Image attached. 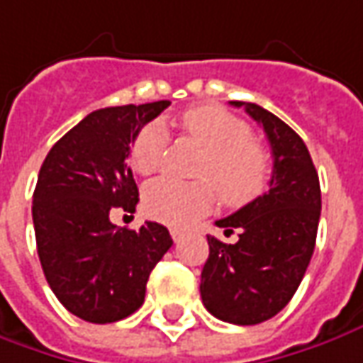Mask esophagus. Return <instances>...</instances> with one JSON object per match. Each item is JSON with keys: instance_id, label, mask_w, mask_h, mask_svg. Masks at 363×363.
<instances>
[{"instance_id": "obj_1", "label": "esophagus", "mask_w": 363, "mask_h": 363, "mask_svg": "<svg viewBox=\"0 0 363 363\" xmlns=\"http://www.w3.org/2000/svg\"><path fill=\"white\" fill-rule=\"evenodd\" d=\"M171 236H172V240H174V242H179V240H181L182 233L179 230V228H171Z\"/></svg>"}]
</instances>
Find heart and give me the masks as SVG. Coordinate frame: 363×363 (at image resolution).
Returning a JSON list of instances; mask_svg holds the SVG:
<instances>
[{
    "label": "heart",
    "instance_id": "obj_1",
    "mask_svg": "<svg viewBox=\"0 0 363 363\" xmlns=\"http://www.w3.org/2000/svg\"><path fill=\"white\" fill-rule=\"evenodd\" d=\"M181 127L206 150L199 167V177L206 181L181 182L162 177L149 182L143 192V206L150 218L171 226L191 224L214 206L215 186L230 206L248 204L266 191L270 157L240 117L216 105H199L182 113ZM164 147L167 129L161 121L145 125L130 143V167L139 174L155 172L161 167Z\"/></svg>",
    "mask_w": 363,
    "mask_h": 363
}]
</instances>
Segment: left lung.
I'll use <instances>...</instances> for the list:
<instances>
[{
  "instance_id": "8db88e82",
  "label": "left lung",
  "mask_w": 363,
  "mask_h": 363,
  "mask_svg": "<svg viewBox=\"0 0 363 363\" xmlns=\"http://www.w3.org/2000/svg\"><path fill=\"white\" fill-rule=\"evenodd\" d=\"M244 107L266 133L272 149L270 189L240 211L216 220L238 240L208 238V260L201 274L206 310L223 322L254 326L274 318L298 290L316 246L322 211L320 181L304 140L284 121L254 103Z\"/></svg>"
}]
</instances>
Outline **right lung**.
Here are the masks:
<instances>
[{"instance_id": "1", "label": "right lung", "mask_w": 363, "mask_h": 363, "mask_svg": "<svg viewBox=\"0 0 363 363\" xmlns=\"http://www.w3.org/2000/svg\"><path fill=\"white\" fill-rule=\"evenodd\" d=\"M171 101L89 113L47 152L33 192V228L53 294L91 324L137 312L152 268L172 246L169 230L111 223L113 208L135 213L139 189L127 164L130 143Z\"/></svg>"}]
</instances>
